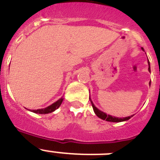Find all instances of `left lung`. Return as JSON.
Returning <instances> with one entry per match:
<instances>
[{
    "label": "left lung",
    "instance_id": "obj_1",
    "mask_svg": "<svg viewBox=\"0 0 160 160\" xmlns=\"http://www.w3.org/2000/svg\"><path fill=\"white\" fill-rule=\"evenodd\" d=\"M142 50L143 51V48H142ZM148 65H149V67H148V70L151 72V69H150V63H149V61H148ZM151 84V83H150ZM90 102H91V104H92V106H93V111H94L95 114H96L97 116H98L99 118H101V119L102 120H105V121H110V122H121V121H128V120H129L130 118H131L132 116H131V117H123V118H119V117H112V116L111 115H107L106 113H105V112H103L102 111L99 110V109L97 108V107H95V105H93V103L92 102V101L90 100Z\"/></svg>",
    "mask_w": 160,
    "mask_h": 160
}]
</instances>
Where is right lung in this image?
I'll return each mask as SVG.
<instances>
[{
  "label": "right lung",
  "mask_w": 160,
  "mask_h": 160,
  "mask_svg": "<svg viewBox=\"0 0 160 160\" xmlns=\"http://www.w3.org/2000/svg\"><path fill=\"white\" fill-rule=\"evenodd\" d=\"M62 101H63V98H61L60 99H58L57 102H55V103H53L52 105H49L47 108H44V109H33L32 112H35V113H39V114H47L50 113V112H52L57 109L58 107L61 105Z\"/></svg>",
  "instance_id": "1"
}]
</instances>
